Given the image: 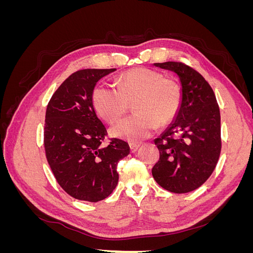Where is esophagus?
Wrapping results in <instances>:
<instances>
[{
    "label": "esophagus",
    "instance_id": "esophagus-1",
    "mask_svg": "<svg viewBox=\"0 0 253 253\" xmlns=\"http://www.w3.org/2000/svg\"><path fill=\"white\" fill-rule=\"evenodd\" d=\"M138 148H139V144L138 143H134V142L129 143V149H131L132 153H135L137 150H138Z\"/></svg>",
    "mask_w": 253,
    "mask_h": 253
}]
</instances>
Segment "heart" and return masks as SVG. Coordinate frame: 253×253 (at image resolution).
<instances>
[{
  "instance_id": "obj_1",
  "label": "heart",
  "mask_w": 253,
  "mask_h": 253,
  "mask_svg": "<svg viewBox=\"0 0 253 253\" xmlns=\"http://www.w3.org/2000/svg\"><path fill=\"white\" fill-rule=\"evenodd\" d=\"M182 100L180 84L147 67H134L117 79V87L98 85L91 94L94 109L109 124L120 119L133 103L136 114L111 128L112 136L131 142L140 141L166 126L177 115Z\"/></svg>"
}]
</instances>
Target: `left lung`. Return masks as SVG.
Here are the masks:
<instances>
[{
	"instance_id": "8db88e82",
	"label": "left lung",
	"mask_w": 253,
	"mask_h": 253,
	"mask_svg": "<svg viewBox=\"0 0 253 253\" xmlns=\"http://www.w3.org/2000/svg\"><path fill=\"white\" fill-rule=\"evenodd\" d=\"M155 65L179 76L182 100L174 121L154 141L159 160L152 174L170 192H191L210 177L218 162L219 108L210 84L194 68L179 61Z\"/></svg>"
}]
</instances>
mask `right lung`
<instances>
[{"instance_id": "add662e5", "label": "right lung", "mask_w": 253, "mask_h": 253, "mask_svg": "<svg viewBox=\"0 0 253 253\" xmlns=\"http://www.w3.org/2000/svg\"><path fill=\"white\" fill-rule=\"evenodd\" d=\"M116 68H86L72 74L53 93L44 125V149L56 180L76 200L97 203L118 183V163L128 155V144L109 138L97 117L91 94L96 83Z\"/></svg>"}]
</instances>
